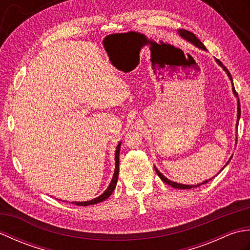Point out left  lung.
<instances>
[{"mask_svg":"<svg viewBox=\"0 0 250 250\" xmlns=\"http://www.w3.org/2000/svg\"><path fill=\"white\" fill-rule=\"evenodd\" d=\"M179 32V34H180V36L182 37H184V39L186 40V41H188V42H190L191 44H193L194 46H196V47H199V48H201V49H203V50H206V48H205V46L201 43V41L198 39V37H196L192 32H190V31H187V30H179L178 31ZM216 61H217V63H218V64L220 65V66H222L224 67V70L227 72V74H228V76H229V78L231 79V82H233L232 81V76H231V74H230V72L228 71V68L226 67V66H224V64H222V63L218 60V59H216ZM233 93L235 94V97H238L237 95V92L235 91V88H234V86H233ZM240 117H241V105H240V101H238L237 102V125H238V119H240ZM230 160H231V158H230ZM229 160V161H230ZM229 163V162H228ZM227 163V164H228ZM155 169H156V172H157V174H158V176L160 177L164 183L166 184H167V185H169V186H172L173 188H177V189H191V188H194V187H198V186H200V184L199 185H195V186H190V185H182V184H177V183H174V182H171V180L169 179H167V177H164L163 175L158 171V169L155 167ZM207 183V180L206 182H204L203 184H206Z\"/></svg>","mask_w":250,"mask_h":250,"instance_id":"8db88e82","label":"left lung"}]
</instances>
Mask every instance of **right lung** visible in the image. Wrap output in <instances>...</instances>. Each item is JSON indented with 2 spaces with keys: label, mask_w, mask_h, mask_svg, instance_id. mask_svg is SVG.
Returning <instances> with one entry per match:
<instances>
[{
  "label": "right lung",
  "mask_w": 250,
  "mask_h": 250,
  "mask_svg": "<svg viewBox=\"0 0 250 250\" xmlns=\"http://www.w3.org/2000/svg\"><path fill=\"white\" fill-rule=\"evenodd\" d=\"M120 145L121 143H119L118 146L116 148V153H115V159H116V168H115V173H114V176L113 179H111V182L108 186V188L104 191L103 194H101L98 198H95L91 201H87V202H72L74 204L75 203L78 206H88V205H93V204H97L100 203V202H103L104 200H106L110 196V194L113 193L114 189L116 188V185H117V180H118V175H119V151H120Z\"/></svg>",
  "instance_id": "obj_1"
}]
</instances>
